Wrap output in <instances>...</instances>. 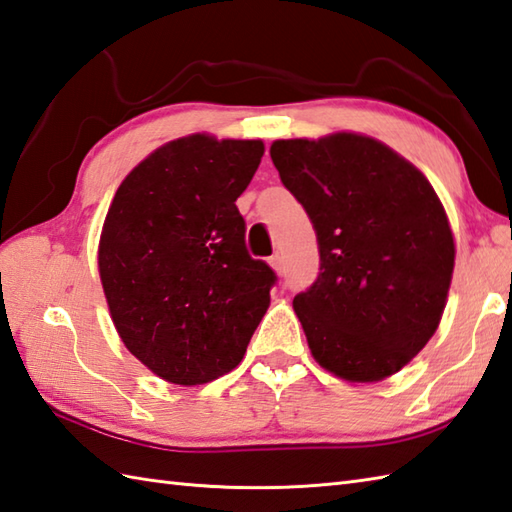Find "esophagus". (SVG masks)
<instances>
[{
	"instance_id": "1",
	"label": "esophagus",
	"mask_w": 512,
	"mask_h": 512,
	"mask_svg": "<svg viewBox=\"0 0 512 512\" xmlns=\"http://www.w3.org/2000/svg\"><path fill=\"white\" fill-rule=\"evenodd\" d=\"M269 265H271V269L278 271V274H283V271H285L283 256H280V254H274V256H271V258H269Z\"/></svg>"
}]
</instances>
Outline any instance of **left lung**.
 Returning a JSON list of instances; mask_svg holds the SVG:
<instances>
[{"instance_id": "8db88e82", "label": "left lung", "mask_w": 512, "mask_h": 512, "mask_svg": "<svg viewBox=\"0 0 512 512\" xmlns=\"http://www.w3.org/2000/svg\"><path fill=\"white\" fill-rule=\"evenodd\" d=\"M320 252L294 311L320 367L349 382L398 373L446 307L455 243L433 185L389 145L353 132L271 143Z\"/></svg>"}]
</instances>
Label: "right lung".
<instances>
[{
	"mask_svg": "<svg viewBox=\"0 0 512 512\" xmlns=\"http://www.w3.org/2000/svg\"><path fill=\"white\" fill-rule=\"evenodd\" d=\"M263 141L190 134L154 150L112 198L99 276L125 347L183 387L238 367L269 307L276 274L245 247L236 198Z\"/></svg>",
	"mask_w": 512,
	"mask_h": 512,
	"instance_id": "add662e5",
	"label": "right lung"
}]
</instances>
